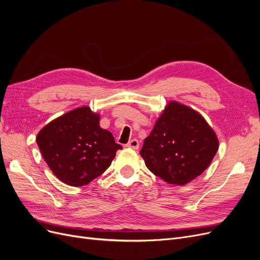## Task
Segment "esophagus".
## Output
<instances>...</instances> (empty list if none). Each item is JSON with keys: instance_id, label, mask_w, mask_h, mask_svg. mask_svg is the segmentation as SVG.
I'll return each mask as SVG.
<instances>
[{"instance_id": "obj_1", "label": "esophagus", "mask_w": 260, "mask_h": 260, "mask_svg": "<svg viewBox=\"0 0 260 260\" xmlns=\"http://www.w3.org/2000/svg\"><path fill=\"white\" fill-rule=\"evenodd\" d=\"M127 146L130 147V148H132V149H138L139 146H140L139 141H138L137 139H132V140L130 141V142L127 144Z\"/></svg>"}]
</instances>
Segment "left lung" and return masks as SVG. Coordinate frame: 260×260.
<instances>
[{"label":"left lung","mask_w":260,"mask_h":260,"mask_svg":"<svg viewBox=\"0 0 260 260\" xmlns=\"http://www.w3.org/2000/svg\"><path fill=\"white\" fill-rule=\"evenodd\" d=\"M216 133L199 112L170 101L140 151L146 167L169 184L184 185L205 171L218 151Z\"/></svg>","instance_id":"1"}]
</instances>
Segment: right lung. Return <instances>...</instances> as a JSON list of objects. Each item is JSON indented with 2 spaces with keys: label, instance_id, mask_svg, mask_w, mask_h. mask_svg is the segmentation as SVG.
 I'll use <instances>...</instances> for the list:
<instances>
[{
  "label": "right lung",
  "instance_id": "1",
  "mask_svg": "<svg viewBox=\"0 0 260 260\" xmlns=\"http://www.w3.org/2000/svg\"><path fill=\"white\" fill-rule=\"evenodd\" d=\"M37 144L53 174L72 186L89 184L111 166L118 149L112 132L100 127V114L82 106L49 122Z\"/></svg>",
  "mask_w": 260,
  "mask_h": 260
}]
</instances>
